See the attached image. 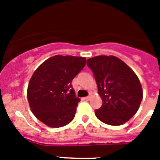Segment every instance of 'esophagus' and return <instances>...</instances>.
Returning <instances> with one entry per match:
<instances>
[{
    "instance_id": "34e87169",
    "label": "esophagus",
    "mask_w": 160,
    "mask_h": 160,
    "mask_svg": "<svg viewBox=\"0 0 160 160\" xmlns=\"http://www.w3.org/2000/svg\"><path fill=\"white\" fill-rule=\"evenodd\" d=\"M90 96H87V97H85L84 98V99L85 100H87V101H88V100H90Z\"/></svg>"
}]
</instances>
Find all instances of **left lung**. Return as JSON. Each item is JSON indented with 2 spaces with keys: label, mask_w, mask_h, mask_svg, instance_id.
Wrapping results in <instances>:
<instances>
[{
  "label": "left lung",
  "mask_w": 160,
  "mask_h": 160,
  "mask_svg": "<svg viewBox=\"0 0 160 160\" xmlns=\"http://www.w3.org/2000/svg\"><path fill=\"white\" fill-rule=\"evenodd\" d=\"M94 73L102 105L96 117L108 125L125 123L135 115L142 99L140 82L135 72L114 56H97L87 60Z\"/></svg>",
  "instance_id": "left-lung-1"
}]
</instances>
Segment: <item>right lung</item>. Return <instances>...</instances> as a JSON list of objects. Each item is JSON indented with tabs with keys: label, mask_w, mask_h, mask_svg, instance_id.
<instances>
[{
	"label": "right lung",
	"mask_w": 160,
	"mask_h": 160,
	"mask_svg": "<svg viewBox=\"0 0 160 160\" xmlns=\"http://www.w3.org/2000/svg\"><path fill=\"white\" fill-rule=\"evenodd\" d=\"M85 65V58L56 55L38 66L27 90L29 107L38 119L55 128L73 119L80 99L71 82Z\"/></svg>",
	"instance_id": "obj_1"
}]
</instances>
